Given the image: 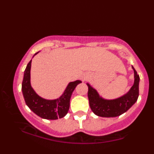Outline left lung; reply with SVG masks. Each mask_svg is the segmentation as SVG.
Returning a JSON list of instances; mask_svg holds the SVG:
<instances>
[{"label":"left lung","mask_w":154,"mask_h":154,"mask_svg":"<svg viewBox=\"0 0 154 154\" xmlns=\"http://www.w3.org/2000/svg\"><path fill=\"white\" fill-rule=\"evenodd\" d=\"M135 82L127 94L114 100H105L99 96L95 89L88 83V96L91 110L96 115L102 117H114L126 112L137 101L139 95L140 77L132 66Z\"/></svg>","instance_id":"1"}]
</instances>
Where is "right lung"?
Instances as JSON below:
<instances>
[{
	"label": "right lung",
	"instance_id": "right-lung-1",
	"mask_svg": "<svg viewBox=\"0 0 154 154\" xmlns=\"http://www.w3.org/2000/svg\"><path fill=\"white\" fill-rule=\"evenodd\" d=\"M32 60L28 63L24 74L22 90L24 100L28 107L35 114L46 119H57L62 118L68 113L72 94L80 80L70 82L63 94L56 100H45L37 94L30 85V69Z\"/></svg>",
	"mask_w": 154,
	"mask_h": 154
}]
</instances>
